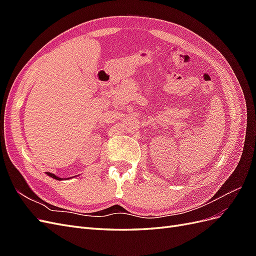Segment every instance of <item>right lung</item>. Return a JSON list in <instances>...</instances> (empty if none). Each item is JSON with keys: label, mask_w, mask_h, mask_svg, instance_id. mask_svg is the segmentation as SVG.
Returning <instances> with one entry per match:
<instances>
[{"label": "right lung", "mask_w": 256, "mask_h": 256, "mask_svg": "<svg viewBox=\"0 0 256 256\" xmlns=\"http://www.w3.org/2000/svg\"><path fill=\"white\" fill-rule=\"evenodd\" d=\"M47 175H48V176H51L52 178H54V180H62V178L58 177L56 175H54V174H52V173H49V172H47Z\"/></svg>", "instance_id": "right-lung-1"}]
</instances>
